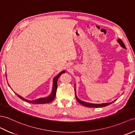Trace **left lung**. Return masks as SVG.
<instances>
[{
    "label": "left lung",
    "mask_w": 135,
    "mask_h": 135,
    "mask_svg": "<svg viewBox=\"0 0 135 135\" xmlns=\"http://www.w3.org/2000/svg\"><path fill=\"white\" fill-rule=\"evenodd\" d=\"M118 42L120 43V44L121 45V46L122 47H123V48L126 49V47H125L123 41H122L120 39H119V40H118ZM75 97H76V101L80 103V104L82 105V106H85V107H87V108H102V107H104V106H108L109 105L112 104L113 102H114L115 101H113V102H110V103H101V104H94V103H87V102H83L82 101H81V100H80L79 99H78V97L76 95V93H75Z\"/></svg>",
    "instance_id": "1"
}]
</instances>
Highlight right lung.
<instances>
[{
  "instance_id": "1",
  "label": "right lung",
  "mask_w": 135,
  "mask_h": 135,
  "mask_svg": "<svg viewBox=\"0 0 135 135\" xmlns=\"http://www.w3.org/2000/svg\"><path fill=\"white\" fill-rule=\"evenodd\" d=\"M65 73V71H61V73L59 74L57 76H56L54 78V79H53L52 92L51 93V94L49 96H48V97H46V98H40V99H38L34 100V101H28V100L25 99L23 98H22V97L17 94L16 93H15V94H16L19 97V98H20L21 99H22L23 101H26V102H29V103H33V104H45V103H48L51 102L55 98L56 90H57V80H58L59 78L60 77V76L62 73Z\"/></svg>"
}]
</instances>
